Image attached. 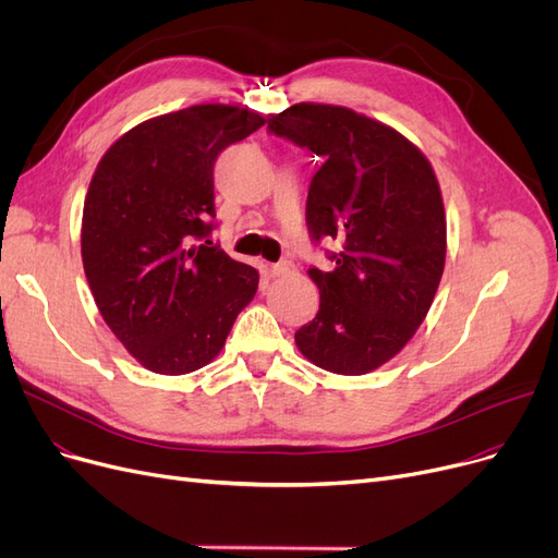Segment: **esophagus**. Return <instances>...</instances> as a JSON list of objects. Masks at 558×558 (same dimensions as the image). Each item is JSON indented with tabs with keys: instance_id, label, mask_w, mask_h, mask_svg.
<instances>
[{
	"instance_id": "34e87169",
	"label": "esophagus",
	"mask_w": 558,
	"mask_h": 558,
	"mask_svg": "<svg viewBox=\"0 0 558 558\" xmlns=\"http://www.w3.org/2000/svg\"><path fill=\"white\" fill-rule=\"evenodd\" d=\"M292 274H294V264L290 259H282V262L271 266V276H276V278H284V276H292Z\"/></svg>"
}]
</instances>
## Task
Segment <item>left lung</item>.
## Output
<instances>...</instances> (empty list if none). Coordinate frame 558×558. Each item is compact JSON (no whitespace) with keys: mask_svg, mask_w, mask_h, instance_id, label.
<instances>
[{"mask_svg":"<svg viewBox=\"0 0 558 558\" xmlns=\"http://www.w3.org/2000/svg\"><path fill=\"white\" fill-rule=\"evenodd\" d=\"M268 131L319 156L305 204L315 241L340 239L333 271L307 268L319 313L299 352L336 375H367L423 324L446 264L439 181L423 151L386 123L340 106L296 102Z\"/></svg>","mask_w":558,"mask_h":558,"instance_id":"1","label":"left lung"}]
</instances>
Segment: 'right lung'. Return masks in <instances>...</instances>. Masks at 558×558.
<instances>
[{"label": "right lung", "mask_w": 558, "mask_h": 558, "mask_svg": "<svg viewBox=\"0 0 558 558\" xmlns=\"http://www.w3.org/2000/svg\"><path fill=\"white\" fill-rule=\"evenodd\" d=\"M264 117L206 102L123 133L100 158L82 211V264L98 311L158 375L211 363L259 274L209 239L214 165Z\"/></svg>", "instance_id": "add662e5"}]
</instances>
